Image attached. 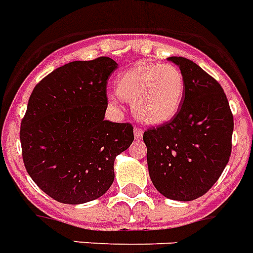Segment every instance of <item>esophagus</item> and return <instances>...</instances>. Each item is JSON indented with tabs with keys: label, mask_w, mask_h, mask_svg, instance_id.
<instances>
[{
	"label": "esophagus",
	"mask_w": 253,
	"mask_h": 253,
	"mask_svg": "<svg viewBox=\"0 0 253 253\" xmlns=\"http://www.w3.org/2000/svg\"><path fill=\"white\" fill-rule=\"evenodd\" d=\"M133 133H135V139L136 140H140L141 137H143V130L141 128H139V127H135V130H133Z\"/></svg>",
	"instance_id": "34e87169"
}]
</instances>
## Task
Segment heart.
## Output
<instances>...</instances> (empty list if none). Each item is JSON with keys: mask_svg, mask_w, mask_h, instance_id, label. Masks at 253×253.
I'll use <instances>...</instances> for the list:
<instances>
[{"mask_svg": "<svg viewBox=\"0 0 253 253\" xmlns=\"http://www.w3.org/2000/svg\"><path fill=\"white\" fill-rule=\"evenodd\" d=\"M185 91L184 76L172 64H140L121 74L117 92L108 95L116 104L118 96L132 101L140 121L150 125L167 122L177 113Z\"/></svg>", "mask_w": 253, "mask_h": 253, "instance_id": "obj_1", "label": "heart"}]
</instances>
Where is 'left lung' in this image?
I'll return each instance as SVG.
<instances>
[{
    "instance_id": "8db88e82",
    "label": "left lung",
    "mask_w": 253,
    "mask_h": 253,
    "mask_svg": "<svg viewBox=\"0 0 253 253\" xmlns=\"http://www.w3.org/2000/svg\"><path fill=\"white\" fill-rule=\"evenodd\" d=\"M169 61L180 68L185 91L171 121L144 132L153 185L173 201L188 202L209 192L226 167L234 121L217 81L181 56Z\"/></svg>"
}]
</instances>
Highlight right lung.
Returning <instances> with one entry per match:
<instances>
[{"label":"right lung","instance_id":"obj_1","mask_svg":"<svg viewBox=\"0 0 253 253\" xmlns=\"http://www.w3.org/2000/svg\"><path fill=\"white\" fill-rule=\"evenodd\" d=\"M108 56L56 68L32 91L20 125L23 162L32 180L67 205L105 194L114 159L133 141L131 123L104 120L107 82L117 69Z\"/></svg>","mask_w":253,"mask_h":253}]
</instances>
